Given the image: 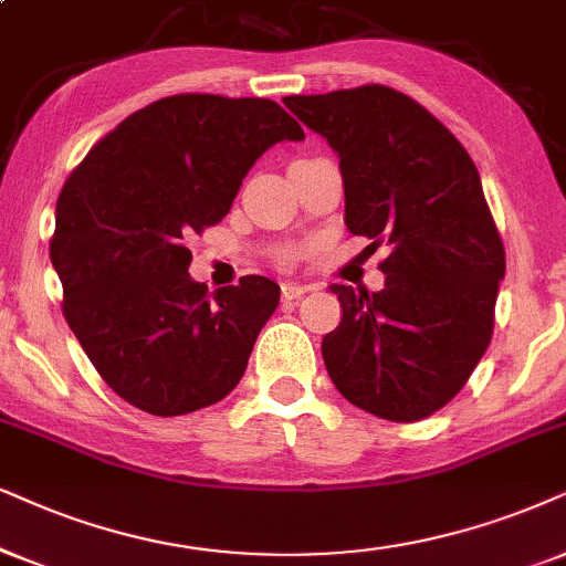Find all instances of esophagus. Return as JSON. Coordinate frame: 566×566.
Here are the masks:
<instances>
[{"mask_svg":"<svg viewBox=\"0 0 566 566\" xmlns=\"http://www.w3.org/2000/svg\"><path fill=\"white\" fill-rule=\"evenodd\" d=\"M307 290H311V284L284 282V284H282V297H284V300H295V297H300V295H305Z\"/></svg>","mask_w":566,"mask_h":566,"instance_id":"obj_1","label":"esophagus"}]
</instances>
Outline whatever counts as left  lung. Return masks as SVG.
<instances>
[{
    "instance_id": "1",
    "label": "left lung",
    "mask_w": 566,
    "mask_h": 566,
    "mask_svg": "<svg viewBox=\"0 0 566 566\" xmlns=\"http://www.w3.org/2000/svg\"><path fill=\"white\" fill-rule=\"evenodd\" d=\"M339 154L345 224L391 253L381 292L332 284L342 321L321 342L339 395L376 418L423 420L468 384L493 334L506 255L470 154L389 85L287 96Z\"/></svg>"
}]
</instances>
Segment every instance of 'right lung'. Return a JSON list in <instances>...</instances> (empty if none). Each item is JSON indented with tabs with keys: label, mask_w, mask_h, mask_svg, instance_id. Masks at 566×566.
Returning a JSON list of instances; mask_svg holds the SVG:
<instances>
[{
	"label": "right lung",
	"mask_w": 566,
	"mask_h": 566,
	"mask_svg": "<svg viewBox=\"0 0 566 566\" xmlns=\"http://www.w3.org/2000/svg\"><path fill=\"white\" fill-rule=\"evenodd\" d=\"M305 133L271 98L177 93L106 133L56 198L49 255L62 313L98 376L143 412L188 415L238 386L279 284L192 282L190 234L219 224L242 177Z\"/></svg>",
	"instance_id": "add662e5"
}]
</instances>
